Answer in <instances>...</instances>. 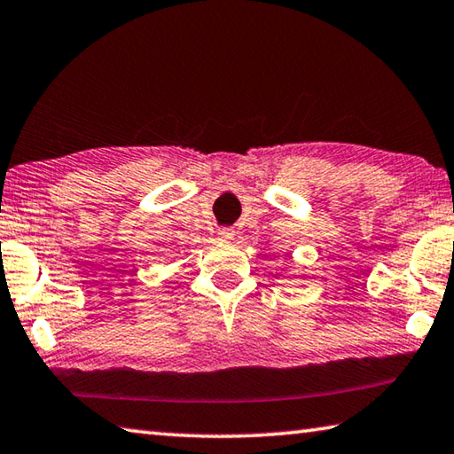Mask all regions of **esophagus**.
Instances as JSON below:
<instances>
[{"label": "esophagus", "mask_w": 454, "mask_h": 454, "mask_svg": "<svg viewBox=\"0 0 454 454\" xmlns=\"http://www.w3.org/2000/svg\"><path fill=\"white\" fill-rule=\"evenodd\" d=\"M218 238H220L222 242L234 240V230H232V228H220V230H218Z\"/></svg>", "instance_id": "esophagus-1"}]
</instances>
